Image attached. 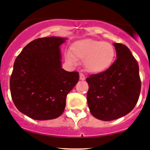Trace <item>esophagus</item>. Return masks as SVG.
<instances>
[{
  "label": "esophagus",
  "mask_w": 150,
  "mask_h": 150,
  "mask_svg": "<svg viewBox=\"0 0 150 150\" xmlns=\"http://www.w3.org/2000/svg\"><path fill=\"white\" fill-rule=\"evenodd\" d=\"M79 79H80V80H85L86 79V76H84V74H79Z\"/></svg>",
  "instance_id": "1"
}]
</instances>
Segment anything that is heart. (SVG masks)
I'll return each mask as SVG.
<instances>
[{
    "label": "heart",
    "instance_id": "obj_1",
    "mask_svg": "<svg viewBox=\"0 0 150 150\" xmlns=\"http://www.w3.org/2000/svg\"><path fill=\"white\" fill-rule=\"evenodd\" d=\"M71 52L66 54V59L76 64V59L83 60L86 71L92 74H100L110 68L113 63L115 50L108 42L93 39H82L71 46Z\"/></svg>",
    "mask_w": 150,
    "mask_h": 150
}]
</instances>
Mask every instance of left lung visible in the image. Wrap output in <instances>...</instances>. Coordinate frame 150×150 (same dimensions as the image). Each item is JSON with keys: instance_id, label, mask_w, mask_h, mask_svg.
Wrapping results in <instances>:
<instances>
[{"instance_id": "obj_1", "label": "left lung", "mask_w": 150, "mask_h": 150, "mask_svg": "<svg viewBox=\"0 0 150 150\" xmlns=\"http://www.w3.org/2000/svg\"><path fill=\"white\" fill-rule=\"evenodd\" d=\"M117 59L104 72L86 79L87 100L94 117L110 121L129 113L137 104L141 82L138 64L127 47L114 43Z\"/></svg>"}]
</instances>
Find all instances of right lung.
Wrapping results in <instances>:
<instances>
[{
    "label": "right lung",
    "mask_w": 150,
    "mask_h": 150,
    "mask_svg": "<svg viewBox=\"0 0 150 150\" xmlns=\"http://www.w3.org/2000/svg\"><path fill=\"white\" fill-rule=\"evenodd\" d=\"M66 39L37 38L16 59L9 82L12 101L19 112L34 120L59 117L66 97L79 81V73L62 68L60 45Z\"/></svg>",
    "instance_id": "add662e5"
}]
</instances>
